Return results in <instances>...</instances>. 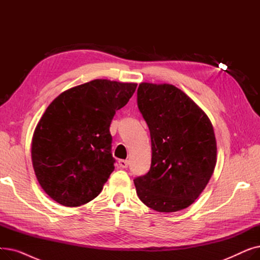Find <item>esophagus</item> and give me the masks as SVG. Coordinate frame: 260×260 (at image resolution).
I'll return each instance as SVG.
<instances>
[{
	"mask_svg": "<svg viewBox=\"0 0 260 260\" xmlns=\"http://www.w3.org/2000/svg\"><path fill=\"white\" fill-rule=\"evenodd\" d=\"M118 167L121 169H126L128 167V161L127 160H119Z\"/></svg>",
	"mask_w": 260,
	"mask_h": 260,
	"instance_id": "esophagus-1",
	"label": "esophagus"
}]
</instances>
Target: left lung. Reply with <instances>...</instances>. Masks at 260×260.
<instances>
[{
    "label": "left lung",
    "instance_id": "1",
    "mask_svg": "<svg viewBox=\"0 0 260 260\" xmlns=\"http://www.w3.org/2000/svg\"><path fill=\"white\" fill-rule=\"evenodd\" d=\"M137 101L152 141L151 169L134 179L137 195L146 207L160 213L186 209L214 173L217 143L212 122L172 84L142 82Z\"/></svg>",
    "mask_w": 260,
    "mask_h": 260
}]
</instances>
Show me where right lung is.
I'll return each instance as SVG.
<instances>
[{
    "label": "right lung",
    "mask_w": 260,
    "mask_h": 260,
    "mask_svg": "<svg viewBox=\"0 0 260 260\" xmlns=\"http://www.w3.org/2000/svg\"><path fill=\"white\" fill-rule=\"evenodd\" d=\"M137 83L95 79L60 93L46 108L31 140V160L44 192L64 207L97 197L113 173L109 125Z\"/></svg>",
    "instance_id": "add662e5"
}]
</instances>
